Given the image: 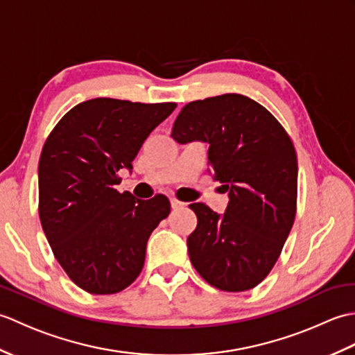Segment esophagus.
<instances>
[{
  "label": "esophagus",
  "instance_id": "esophagus-1",
  "mask_svg": "<svg viewBox=\"0 0 355 355\" xmlns=\"http://www.w3.org/2000/svg\"><path fill=\"white\" fill-rule=\"evenodd\" d=\"M183 206H184V202L178 201L177 198H171V207L172 209H178V207H183Z\"/></svg>",
  "mask_w": 355,
  "mask_h": 355
}]
</instances>
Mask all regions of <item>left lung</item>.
I'll return each mask as SVG.
<instances>
[{
	"label": "left lung",
	"instance_id": "obj_1",
	"mask_svg": "<svg viewBox=\"0 0 355 355\" xmlns=\"http://www.w3.org/2000/svg\"><path fill=\"white\" fill-rule=\"evenodd\" d=\"M171 137L209 143L207 163L229 205L218 215L202 202L189 207L197 229L187 238L195 270L223 291L262 282L282 252L296 216L297 157L270 111L243 94L187 103Z\"/></svg>",
	"mask_w": 355,
	"mask_h": 355
}]
</instances>
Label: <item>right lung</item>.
<instances>
[{
	"label": "right lung",
	"instance_id": "1",
	"mask_svg": "<svg viewBox=\"0 0 355 355\" xmlns=\"http://www.w3.org/2000/svg\"><path fill=\"white\" fill-rule=\"evenodd\" d=\"M175 107L97 97L71 108L45 140L37 166L42 230L82 290L119 293L140 275L171 202L117 192V172L132 169L143 141Z\"/></svg>",
	"mask_w": 355,
	"mask_h": 355
}]
</instances>
